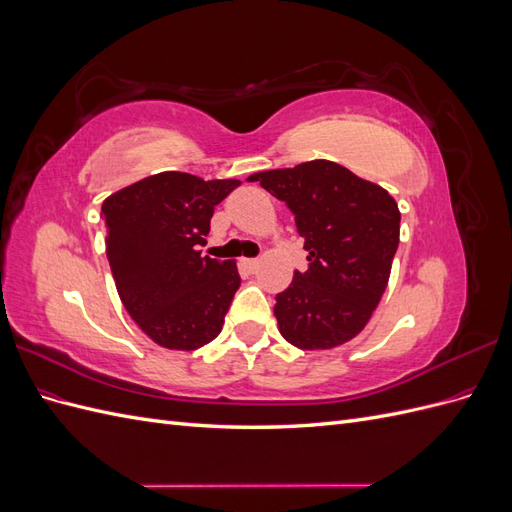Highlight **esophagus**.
Here are the masks:
<instances>
[{"label":"esophagus","mask_w":512,"mask_h":512,"mask_svg":"<svg viewBox=\"0 0 512 512\" xmlns=\"http://www.w3.org/2000/svg\"><path fill=\"white\" fill-rule=\"evenodd\" d=\"M241 267L247 271V273H254L258 269V260L256 258H241Z\"/></svg>","instance_id":"34e87169"}]
</instances>
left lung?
Returning a JSON list of instances; mask_svg holds the SVG:
<instances>
[{"label": "left lung", "instance_id": "8db88e82", "mask_svg": "<svg viewBox=\"0 0 512 512\" xmlns=\"http://www.w3.org/2000/svg\"><path fill=\"white\" fill-rule=\"evenodd\" d=\"M250 181L284 200L309 254V269L294 271L275 297L282 337L301 350L350 342L389 284L401 220L395 198L329 160L265 170Z\"/></svg>", "mask_w": 512, "mask_h": 512}]
</instances>
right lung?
<instances>
[{"label":"right lung","mask_w":512,"mask_h":512,"mask_svg":"<svg viewBox=\"0 0 512 512\" xmlns=\"http://www.w3.org/2000/svg\"><path fill=\"white\" fill-rule=\"evenodd\" d=\"M239 179L166 170L102 203L106 258L123 307L153 342L196 350L220 335L241 284L235 260L203 256L215 205Z\"/></svg>","instance_id":"1"}]
</instances>
